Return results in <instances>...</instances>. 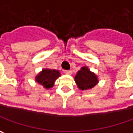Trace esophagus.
Listing matches in <instances>:
<instances>
[{
  "mask_svg": "<svg viewBox=\"0 0 133 133\" xmlns=\"http://www.w3.org/2000/svg\"><path fill=\"white\" fill-rule=\"evenodd\" d=\"M65 73L66 74H72V71H71V70H68V71H65Z\"/></svg>",
  "mask_w": 133,
  "mask_h": 133,
  "instance_id": "obj_1",
  "label": "esophagus"
}]
</instances>
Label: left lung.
<instances>
[{"label": "left lung", "instance_id": "obj_1", "mask_svg": "<svg viewBox=\"0 0 133 133\" xmlns=\"http://www.w3.org/2000/svg\"><path fill=\"white\" fill-rule=\"evenodd\" d=\"M74 79L78 88L81 90L91 89L98 83L97 77L87 67H83L76 74Z\"/></svg>", "mask_w": 133, "mask_h": 133}]
</instances>
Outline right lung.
Wrapping results in <instances>:
<instances>
[{
  "mask_svg": "<svg viewBox=\"0 0 133 133\" xmlns=\"http://www.w3.org/2000/svg\"><path fill=\"white\" fill-rule=\"evenodd\" d=\"M60 76V73L57 70L43 69L36 77V81L40 85H42L44 88L50 89L54 86L55 80Z\"/></svg>",
  "mask_w": 133,
  "mask_h": 133,
  "instance_id": "obj_1",
  "label": "right lung"
}]
</instances>
